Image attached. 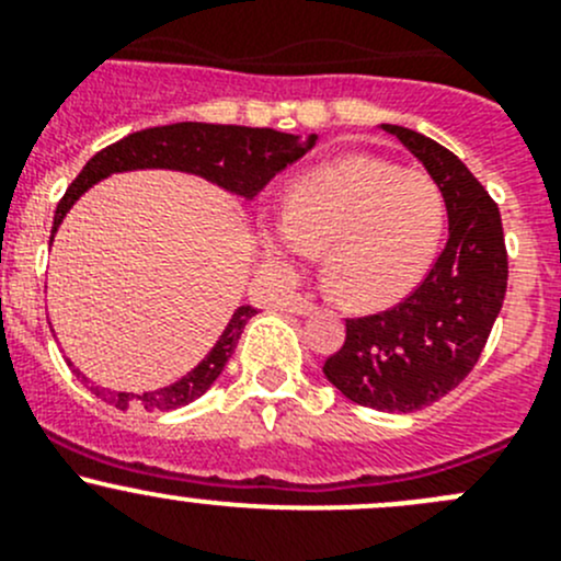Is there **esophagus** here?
Returning a JSON list of instances; mask_svg holds the SVG:
<instances>
[{
    "instance_id": "1",
    "label": "esophagus",
    "mask_w": 561,
    "mask_h": 561,
    "mask_svg": "<svg viewBox=\"0 0 561 561\" xmlns=\"http://www.w3.org/2000/svg\"><path fill=\"white\" fill-rule=\"evenodd\" d=\"M286 310H288V313H294V316H305V313H310V310H313V299L302 297V294H294V297H288Z\"/></svg>"
}]
</instances>
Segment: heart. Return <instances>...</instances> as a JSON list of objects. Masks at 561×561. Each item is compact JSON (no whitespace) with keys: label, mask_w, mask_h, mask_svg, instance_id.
Listing matches in <instances>:
<instances>
[{"label":"heart","mask_w":561,"mask_h":561,"mask_svg":"<svg viewBox=\"0 0 561 561\" xmlns=\"http://www.w3.org/2000/svg\"><path fill=\"white\" fill-rule=\"evenodd\" d=\"M445 224L447 202L434 176L352 154L297 176L283 220L262 231V242L280 262L324 247L327 283L343 302L368 308L423 278Z\"/></svg>","instance_id":"obj_1"}]
</instances>
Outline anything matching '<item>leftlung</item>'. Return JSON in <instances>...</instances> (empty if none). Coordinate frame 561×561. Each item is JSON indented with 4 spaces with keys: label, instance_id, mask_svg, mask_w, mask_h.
Wrapping results in <instances>:
<instances>
[{
    "label": "left lung",
    "instance_id": "left-lung-1",
    "mask_svg": "<svg viewBox=\"0 0 561 561\" xmlns=\"http://www.w3.org/2000/svg\"><path fill=\"white\" fill-rule=\"evenodd\" d=\"M381 127L442 187L450 237L401 302L346 319V341L324 359V376L359 407L407 414L456 390L477 365L507 291V248L496 202L450 149L409 127Z\"/></svg>",
    "mask_w": 561,
    "mask_h": 561
}]
</instances>
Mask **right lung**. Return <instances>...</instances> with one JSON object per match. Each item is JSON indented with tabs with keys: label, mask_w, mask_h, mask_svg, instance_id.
Masks as SVG:
<instances>
[{
	"label": "right lung",
	"mask_w": 561,
	"mask_h": 561,
	"mask_svg": "<svg viewBox=\"0 0 561 561\" xmlns=\"http://www.w3.org/2000/svg\"><path fill=\"white\" fill-rule=\"evenodd\" d=\"M316 136H310L305 144H297V138L288 133H278L273 127H242V125H207V122H176V125L147 127L125 136L122 141L108 144L100 149L90 163L81 169V174L70 182L65 196L59 198L57 213H54V229L62 224L65 213L76 204V198L92 187L103 176L114 171H133V169H176L193 171L207 180L218 182L226 191L240 193V196L253 198L280 169L302 158L313 147ZM256 313L251 305H240L237 313L231 316L229 327L224 330L220 341L215 343L213 352L196 365L187 376L174 381L163 390L144 392H105L100 396L116 409L141 407L147 412H171L185 403L196 401L198 396L209 390L220 370L226 368L229 357L234 354L237 341L245 330L248 319ZM76 370V368H73ZM79 374V370H76ZM81 376V374H79ZM84 379V376H81Z\"/></svg>",
	"instance_id": "obj_1"
}]
</instances>
